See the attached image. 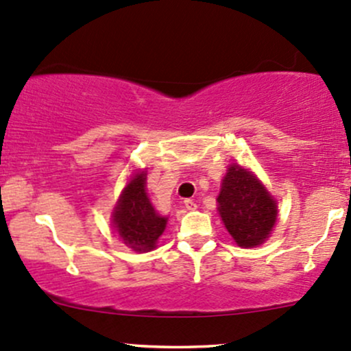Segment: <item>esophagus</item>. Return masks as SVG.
<instances>
[{
  "mask_svg": "<svg viewBox=\"0 0 351 351\" xmlns=\"http://www.w3.org/2000/svg\"><path fill=\"white\" fill-rule=\"evenodd\" d=\"M184 206H186L187 210H195V209H197V204H195V202L192 201V199H186V201H184Z\"/></svg>",
  "mask_w": 351,
  "mask_h": 351,
  "instance_id": "obj_1",
  "label": "esophagus"
}]
</instances>
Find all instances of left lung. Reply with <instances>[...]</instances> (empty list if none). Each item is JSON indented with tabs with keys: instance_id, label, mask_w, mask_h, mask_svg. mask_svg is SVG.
<instances>
[{
	"instance_id": "left-lung-1",
	"label": "left lung",
	"mask_w": 351,
	"mask_h": 351,
	"mask_svg": "<svg viewBox=\"0 0 351 351\" xmlns=\"http://www.w3.org/2000/svg\"><path fill=\"white\" fill-rule=\"evenodd\" d=\"M217 210L226 229L241 247H254L269 237L278 206L261 180L241 165H229L217 195Z\"/></svg>"
}]
</instances>
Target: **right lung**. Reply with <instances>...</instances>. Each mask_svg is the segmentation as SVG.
<instances>
[{
	"mask_svg": "<svg viewBox=\"0 0 351 351\" xmlns=\"http://www.w3.org/2000/svg\"><path fill=\"white\" fill-rule=\"evenodd\" d=\"M112 222L125 246L137 252L152 251L164 232L167 217L154 209L145 192V172H137L117 202Z\"/></svg>",
	"mask_w": 351,
	"mask_h": 351,
	"instance_id": "obj_1",
	"label": "right lung"
}]
</instances>
